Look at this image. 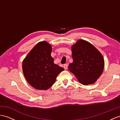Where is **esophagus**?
<instances>
[{
	"mask_svg": "<svg viewBox=\"0 0 120 120\" xmlns=\"http://www.w3.org/2000/svg\"><path fill=\"white\" fill-rule=\"evenodd\" d=\"M64 68L65 70L67 69V68H68V65H67V64H65V65H64Z\"/></svg>",
	"mask_w": 120,
	"mask_h": 120,
	"instance_id": "1",
	"label": "esophagus"
}]
</instances>
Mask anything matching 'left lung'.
<instances>
[{"mask_svg":"<svg viewBox=\"0 0 120 120\" xmlns=\"http://www.w3.org/2000/svg\"><path fill=\"white\" fill-rule=\"evenodd\" d=\"M73 62L68 66L69 71L84 85L93 84L102 73L103 57L90 42L79 39L71 47Z\"/></svg>","mask_w":120,"mask_h":120,"instance_id":"obj_1","label":"left lung"}]
</instances>
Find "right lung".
Returning <instances> with one entry per match:
<instances>
[{"instance_id":"right-lung-1","label":"right lung","mask_w":120,"mask_h":120,"mask_svg":"<svg viewBox=\"0 0 120 120\" xmlns=\"http://www.w3.org/2000/svg\"><path fill=\"white\" fill-rule=\"evenodd\" d=\"M52 46L45 41L36 44L22 63L24 75L28 83L37 90H47L64 69L54 63Z\"/></svg>"}]
</instances>
